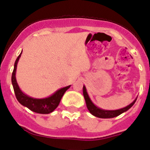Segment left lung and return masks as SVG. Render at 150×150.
Returning a JSON list of instances; mask_svg holds the SVG:
<instances>
[{
  "mask_svg": "<svg viewBox=\"0 0 150 150\" xmlns=\"http://www.w3.org/2000/svg\"><path fill=\"white\" fill-rule=\"evenodd\" d=\"M83 96L85 98V102H86V105H87V107L88 108L89 111L95 117H99V118H113V117H117V116L120 115L121 114H122L123 112L126 111V110H129L130 108L132 107V105H134V102H136L137 98L134 102L131 103L130 105H128L127 107L119 109V110H102V109L98 108L95 105H93V103L91 102L90 97H89L88 94L87 93V90H86V87L83 86Z\"/></svg>",
  "mask_w": 150,
  "mask_h": 150,
  "instance_id": "8db88e82",
  "label": "left lung"
}]
</instances>
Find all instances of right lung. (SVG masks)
<instances>
[{
  "label": "right lung",
  "instance_id": "1",
  "mask_svg": "<svg viewBox=\"0 0 150 150\" xmlns=\"http://www.w3.org/2000/svg\"><path fill=\"white\" fill-rule=\"evenodd\" d=\"M21 53L18 55L15 62L14 69H13V74H12V83H13V90H14L15 95H16L17 100L19 102V103L29 108L30 110L38 113V114H46L52 113L58 106L62 96L65 93V92L69 88L70 85L57 90L54 94H53L52 96L48 97V98H40H40H33L26 96L19 89L16 79V67H17V63L21 57Z\"/></svg>",
  "mask_w": 150,
  "mask_h": 150
}]
</instances>
